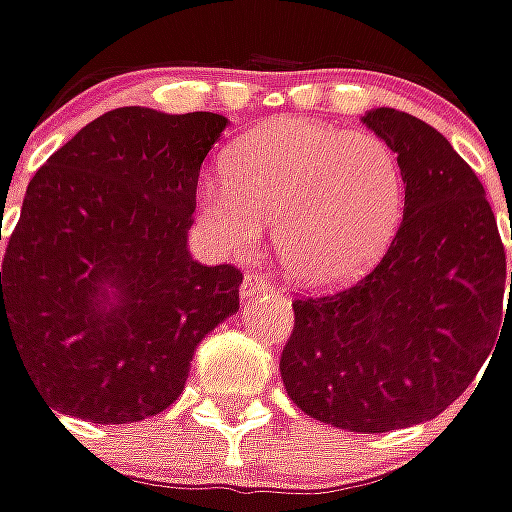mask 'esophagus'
Returning <instances> with one entry per match:
<instances>
[{
  "mask_svg": "<svg viewBox=\"0 0 512 512\" xmlns=\"http://www.w3.org/2000/svg\"><path fill=\"white\" fill-rule=\"evenodd\" d=\"M243 298H252V295H257V292H272L275 286H272V281H266L263 275H257V272H252V275H246L243 278Z\"/></svg>",
  "mask_w": 512,
  "mask_h": 512,
  "instance_id": "1",
  "label": "esophagus"
}]
</instances>
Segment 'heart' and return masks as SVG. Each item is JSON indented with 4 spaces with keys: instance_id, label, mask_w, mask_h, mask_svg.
Wrapping results in <instances>:
<instances>
[{
    "instance_id": "obj_1",
    "label": "heart",
    "mask_w": 512,
    "mask_h": 512,
    "mask_svg": "<svg viewBox=\"0 0 512 512\" xmlns=\"http://www.w3.org/2000/svg\"><path fill=\"white\" fill-rule=\"evenodd\" d=\"M406 185L394 150L368 133L284 118L226 153L223 182L202 179L196 211L214 246L252 255L275 223L284 269L310 286L368 272L403 220Z\"/></svg>"
}]
</instances>
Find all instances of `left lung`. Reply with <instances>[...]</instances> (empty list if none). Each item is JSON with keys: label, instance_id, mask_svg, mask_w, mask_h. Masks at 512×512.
I'll use <instances>...</instances> for the list:
<instances>
[{"label": "left lung", "instance_id": "obj_1", "mask_svg": "<svg viewBox=\"0 0 512 512\" xmlns=\"http://www.w3.org/2000/svg\"><path fill=\"white\" fill-rule=\"evenodd\" d=\"M362 121L397 153L403 223L359 284L292 304L281 379L304 414L374 435L426 423L464 394L512 318V272L507 284L496 214L452 144L400 109Z\"/></svg>", "mask_w": 512, "mask_h": 512}]
</instances>
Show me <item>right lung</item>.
Segmentation results:
<instances>
[{
  "instance_id": "1",
  "label": "right lung",
  "mask_w": 512,
  "mask_h": 512,
  "mask_svg": "<svg viewBox=\"0 0 512 512\" xmlns=\"http://www.w3.org/2000/svg\"><path fill=\"white\" fill-rule=\"evenodd\" d=\"M217 112L121 106L34 173L0 272L8 336L46 403L136 423L185 388L196 345L240 310L243 275L188 252Z\"/></svg>"
}]
</instances>
